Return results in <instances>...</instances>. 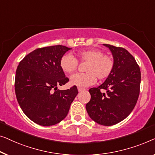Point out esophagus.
Masks as SVG:
<instances>
[{"instance_id":"obj_1","label":"esophagus","mask_w":155,"mask_h":155,"mask_svg":"<svg viewBox=\"0 0 155 155\" xmlns=\"http://www.w3.org/2000/svg\"><path fill=\"white\" fill-rule=\"evenodd\" d=\"M85 89L84 88H80V87H78V92H81V91H84Z\"/></svg>"}]
</instances>
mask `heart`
<instances>
[{
  "label": "heart",
  "mask_w": 155,
  "mask_h": 155,
  "mask_svg": "<svg viewBox=\"0 0 155 155\" xmlns=\"http://www.w3.org/2000/svg\"><path fill=\"white\" fill-rule=\"evenodd\" d=\"M78 60L87 62L85 67V73H77L70 78L71 84L80 88H84L99 80L107 78L112 73L114 67V61L110 56L105 55L98 49L88 48L78 51L77 53ZM60 66L66 74H71L78 67V61L70 54H65L60 59Z\"/></svg>",
  "instance_id": "1"
}]
</instances>
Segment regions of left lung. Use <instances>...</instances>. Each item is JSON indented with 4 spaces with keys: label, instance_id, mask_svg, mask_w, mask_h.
<instances>
[{
    "label": "left lung",
    "instance_id": "8db88e82",
    "mask_svg": "<svg viewBox=\"0 0 155 155\" xmlns=\"http://www.w3.org/2000/svg\"><path fill=\"white\" fill-rule=\"evenodd\" d=\"M114 61L111 75L97 88L89 89L91 100L86 108L89 117L103 126H112L126 119L136 106L140 93L141 74L136 60L127 50L103 44ZM103 89L106 93H102Z\"/></svg>",
    "mask_w": 155,
    "mask_h": 155
}]
</instances>
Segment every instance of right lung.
Here are the masks:
<instances>
[{
  "label": "right lung",
  "instance_id": "add662e5",
  "mask_svg": "<svg viewBox=\"0 0 155 155\" xmlns=\"http://www.w3.org/2000/svg\"><path fill=\"white\" fill-rule=\"evenodd\" d=\"M71 48L58 45L34 50L19 62L15 90L17 102L28 118L49 126L63 120L78 94L76 86L60 91L69 81L60 66V59Z\"/></svg>",
  "mask_w": 155,
  "mask_h": 155
}]
</instances>
